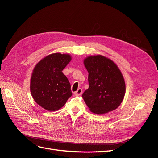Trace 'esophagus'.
Instances as JSON below:
<instances>
[{"label":"esophagus","instance_id":"obj_1","mask_svg":"<svg viewBox=\"0 0 158 158\" xmlns=\"http://www.w3.org/2000/svg\"><path fill=\"white\" fill-rule=\"evenodd\" d=\"M82 93V89L81 88H78V90L76 91V92H74V95H80Z\"/></svg>","mask_w":158,"mask_h":158}]
</instances>
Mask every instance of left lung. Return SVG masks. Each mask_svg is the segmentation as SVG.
<instances>
[{
	"mask_svg": "<svg viewBox=\"0 0 158 158\" xmlns=\"http://www.w3.org/2000/svg\"><path fill=\"white\" fill-rule=\"evenodd\" d=\"M88 72L89 88L82 98L91 111L104 114L117 109L125 94V83L113 61L102 55L88 56L84 60Z\"/></svg>",
	"mask_w": 158,
	"mask_h": 158,
	"instance_id": "8db88e82",
	"label": "left lung"
}]
</instances>
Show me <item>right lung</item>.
<instances>
[{"label": "right lung", "instance_id": "obj_1", "mask_svg": "<svg viewBox=\"0 0 158 158\" xmlns=\"http://www.w3.org/2000/svg\"><path fill=\"white\" fill-rule=\"evenodd\" d=\"M70 60L69 54H51L41 60L33 70L31 95L39 106L47 111L60 109L73 94L69 81L62 72Z\"/></svg>", "mask_w": 158, "mask_h": 158}]
</instances>
